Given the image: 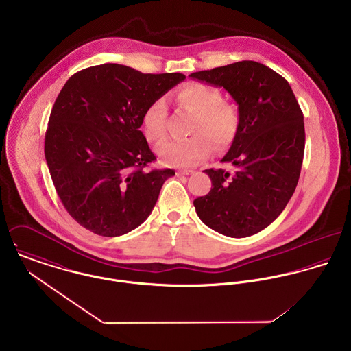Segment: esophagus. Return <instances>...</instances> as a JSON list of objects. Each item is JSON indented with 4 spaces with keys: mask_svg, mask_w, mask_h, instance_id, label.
Segmentation results:
<instances>
[{
    "mask_svg": "<svg viewBox=\"0 0 351 351\" xmlns=\"http://www.w3.org/2000/svg\"><path fill=\"white\" fill-rule=\"evenodd\" d=\"M192 173H193L192 170H178V171H177L178 176H189V174H192Z\"/></svg>",
    "mask_w": 351,
    "mask_h": 351,
    "instance_id": "1",
    "label": "esophagus"
}]
</instances>
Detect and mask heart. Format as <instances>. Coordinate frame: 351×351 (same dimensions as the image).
Returning a JSON list of instances; mask_svg holds the SVG:
<instances>
[{"label":"heart","mask_w":351,"mask_h":351,"mask_svg":"<svg viewBox=\"0 0 351 351\" xmlns=\"http://www.w3.org/2000/svg\"><path fill=\"white\" fill-rule=\"evenodd\" d=\"M178 104L195 113L191 134L193 136L180 141H169L158 149L160 160L167 166L186 167L204 160L213 149L228 147L239 128V114L237 108L223 101L221 92L202 82L184 85L176 93ZM167 104L159 97L151 102L143 113L145 135L151 142H160L166 135Z\"/></svg>","instance_id":"b5f03b06"}]
</instances>
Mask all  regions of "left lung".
Wrapping results in <instances>:
<instances>
[{
    "label": "left lung",
    "mask_w": 351,
    "mask_h": 351,
    "mask_svg": "<svg viewBox=\"0 0 351 351\" xmlns=\"http://www.w3.org/2000/svg\"><path fill=\"white\" fill-rule=\"evenodd\" d=\"M189 77L224 88L239 113L238 134L221 159L232 170H204L213 188L193 201L196 213L221 235L250 237L280 216L298 186L305 146L299 102L284 77L254 60Z\"/></svg>",
    "instance_id": "1"
}]
</instances>
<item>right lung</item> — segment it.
Instances as JSON below:
<instances>
[{
  "instance_id": "obj_1",
  "label": "right lung",
  "mask_w": 351,
  "mask_h": 351,
  "mask_svg": "<svg viewBox=\"0 0 351 351\" xmlns=\"http://www.w3.org/2000/svg\"><path fill=\"white\" fill-rule=\"evenodd\" d=\"M185 78L105 63L67 80L51 110L45 155L56 193L78 224L120 237L150 216L176 173L143 170L155 155L139 128L151 102Z\"/></svg>"
}]
</instances>
